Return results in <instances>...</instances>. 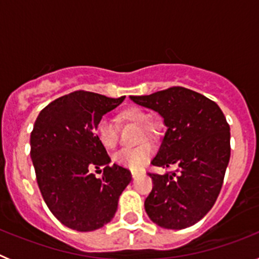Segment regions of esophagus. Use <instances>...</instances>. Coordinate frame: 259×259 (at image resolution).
<instances>
[{
  "mask_svg": "<svg viewBox=\"0 0 259 259\" xmlns=\"http://www.w3.org/2000/svg\"><path fill=\"white\" fill-rule=\"evenodd\" d=\"M132 178H136V176L137 175H139V174H140V172H139V171H132Z\"/></svg>",
  "mask_w": 259,
  "mask_h": 259,
  "instance_id": "1",
  "label": "esophagus"
}]
</instances>
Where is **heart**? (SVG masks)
<instances>
[{
    "mask_svg": "<svg viewBox=\"0 0 259 259\" xmlns=\"http://www.w3.org/2000/svg\"><path fill=\"white\" fill-rule=\"evenodd\" d=\"M118 120L120 123H128V124L140 127V134L137 137V143L145 139V140H155L157 139V127L154 123H150V115L145 110L139 106H128L125 109L120 110L118 114ZM96 139L98 143L104 146L105 149H114L118 144V137L114 130L113 124L106 120L101 119L98 120L95 128ZM153 148L149 144H141V145L132 148V149H124L116 153L113 157V161L115 163L124 166L132 171H137L143 168L153 155Z\"/></svg>",
    "mask_w": 259,
    "mask_h": 259,
    "instance_id": "b5f03b06",
    "label": "heart"
}]
</instances>
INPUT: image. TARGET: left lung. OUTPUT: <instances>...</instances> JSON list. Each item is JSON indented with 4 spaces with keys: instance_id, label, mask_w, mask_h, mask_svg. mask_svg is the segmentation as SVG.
<instances>
[{
    "instance_id": "obj_1",
    "label": "left lung",
    "mask_w": 259,
    "mask_h": 259,
    "mask_svg": "<svg viewBox=\"0 0 259 259\" xmlns=\"http://www.w3.org/2000/svg\"><path fill=\"white\" fill-rule=\"evenodd\" d=\"M131 100L157 111L167 127L153 166L178 167L163 175L149 174L153 189L146 214L167 230L191 227L210 211L223 185L231 155L226 116L214 101L183 87Z\"/></svg>"
}]
</instances>
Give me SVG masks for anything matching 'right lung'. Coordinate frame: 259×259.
<instances>
[{
	"label": "right lung",
	"mask_w": 259,
	"mask_h": 259,
	"mask_svg": "<svg viewBox=\"0 0 259 259\" xmlns=\"http://www.w3.org/2000/svg\"><path fill=\"white\" fill-rule=\"evenodd\" d=\"M124 98L76 91L50 102L36 119L29 143L38 188L53 215L71 230L104 227L131 182L130 170L110 166L95 134L98 120ZM101 166L104 174L97 180L92 170Z\"/></svg>",
	"instance_id": "1"
}]
</instances>
